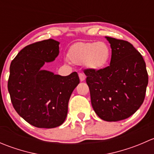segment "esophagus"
Segmentation results:
<instances>
[{"mask_svg":"<svg viewBox=\"0 0 154 154\" xmlns=\"http://www.w3.org/2000/svg\"><path fill=\"white\" fill-rule=\"evenodd\" d=\"M79 77H80V81H84L85 79H86V76H85V74H83V73H80V74H79Z\"/></svg>","mask_w":154,"mask_h":154,"instance_id":"34e87169","label":"esophagus"}]
</instances>
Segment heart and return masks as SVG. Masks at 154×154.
<instances>
[{
  "mask_svg": "<svg viewBox=\"0 0 154 154\" xmlns=\"http://www.w3.org/2000/svg\"><path fill=\"white\" fill-rule=\"evenodd\" d=\"M111 49L104 42H77L71 46L68 58L76 65H85L88 68L98 70L108 64Z\"/></svg>",
  "mask_w": 154,
  "mask_h": 154,
  "instance_id": "1",
  "label": "heart"
}]
</instances>
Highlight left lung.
<instances>
[{
  "label": "left lung",
  "instance_id": "left-lung-1",
  "mask_svg": "<svg viewBox=\"0 0 154 154\" xmlns=\"http://www.w3.org/2000/svg\"><path fill=\"white\" fill-rule=\"evenodd\" d=\"M106 38L112 48L109 66L83 71L96 114L106 122H118L134 114L143 103L148 75L143 57L133 45Z\"/></svg>",
  "mask_w": 154,
  "mask_h": 154
}]
</instances>
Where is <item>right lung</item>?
Segmentation results:
<instances>
[{
	"instance_id": "obj_1",
	"label": "right lung",
	"mask_w": 154,
	"mask_h": 154,
	"mask_svg": "<svg viewBox=\"0 0 154 154\" xmlns=\"http://www.w3.org/2000/svg\"><path fill=\"white\" fill-rule=\"evenodd\" d=\"M60 42L43 40L23 48L11 63L8 91L15 111L38 128H54L65 122L71 93L80 83L77 72L63 76L43 70L58 56Z\"/></svg>"
}]
</instances>
